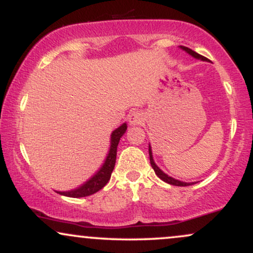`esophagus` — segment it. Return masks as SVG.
Instances as JSON below:
<instances>
[{"instance_id":"34e87169","label":"esophagus","mask_w":253,"mask_h":253,"mask_svg":"<svg viewBox=\"0 0 253 253\" xmlns=\"http://www.w3.org/2000/svg\"><path fill=\"white\" fill-rule=\"evenodd\" d=\"M128 121L130 125H140L144 123V115L143 113L139 112V110H134L129 114Z\"/></svg>"}]
</instances>
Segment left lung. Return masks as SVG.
I'll return each mask as SVG.
<instances>
[{
	"instance_id": "obj_1",
	"label": "left lung",
	"mask_w": 253,
	"mask_h": 253,
	"mask_svg": "<svg viewBox=\"0 0 253 253\" xmlns=\"http://www.w3.org/2000/svg\"><path fill=\"white\" fill-rule=\"evenodd\" d=\"M181 48H182V50H184L185 52H187V53H189L190 56H193L194 58H197V59H201V60H206V57H203V56H201V54L196 53L195 51L190 50V48L185 47V46H181ZM149 153H150V163H151V167L153 168V170H155L156 175L158 176L159 178L162 179V181H164V182L169 183V184L177 185V187H187V185H191V184H194V183L181 182V181H178V179H175V178H172V177L168 176L167 173H164L163 171H162L161 169H159L158 167H157L155 162H153V157H152V151H151V146H149Z\"/></svg>"
}]
</instances>
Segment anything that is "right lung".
Here are the masks:
<instances>
[{"mask_svg":"<svg viewBox=\"0 0 253 253\" xmlns=\"http://www.w3.org/2000/svg\"><path fill=\"white\" fill-rule=\"evenodd\" d=\"M127 129V125L123 124L120 127H118L117 129L113 130L112 135H110V149L108 152V156H107L106 161L101 169L95 173L89 181H86L84 184L81 185V187L76 188V189L70 190V191H57L60 195H65L69 197H84L92 195V194L97 193L98 190H101L104 185L108 183L110 179V176H112L113 170H114L115 167V161H117V150L119 141H120V138L125 134Z\"/></svg>","mask_w":253,"mask_h":253,"instance_id":"1","label":"right lung"}]
</instances>
